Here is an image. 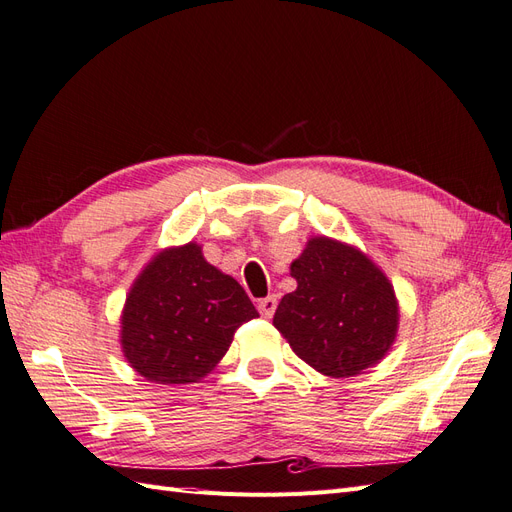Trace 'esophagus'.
<instances>
[{
	"label": "esophagus",
	"instance_id": "34e87169",
	"mask_svg": "<svg viewBox=\"0 0 512 512\" xmlns=\"http://www.w3.org/2000/svg\"><path fill=\"white\" fill-rule=\"evenodd\" d=\"M275 307H277V297L275 294H271V297L267 299H260L258 301V312L262 318H271L275 314Z\"/></svg>",
	"mask_w": 512,
	"mask_h": 512
}]
</instances>
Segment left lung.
<instances>
[{
  "label": "left lung",
  "mask_w": 512,
  "mask_h": 512,
  "mask_svg": "<svg viewBox=\"0 0 512 512\" xmlns=\"http://www.w3.org/2000/svg\"><path fill=\"white\" fill-rule=\"evenodd\" d=\"M290 275L297 290L284 294L273 324L299 359L331 378L384 359L397 337L399 305L389 277L361 250L314 237Z\"/></svg>",
  "instance_id": "8db88e82"
}]
</instances>
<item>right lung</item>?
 Here are the masks:
<instances>
[{"label": "right lung", "instance_id": "1", "mask_svg": "<svg viewBox=\"0 0 512 512\" xmlns=\"http://www.w3.org/2000/svg\"><path fill=\"white\" fill-rule=\"evenodd\" d=\"M258 312L230 275L205 260L198 243L153 256L136 277L121 314L128 363L156 384L205 378Z\"/></svg>", "mask_w": 512, "mask_h": 512}]
</instances>
